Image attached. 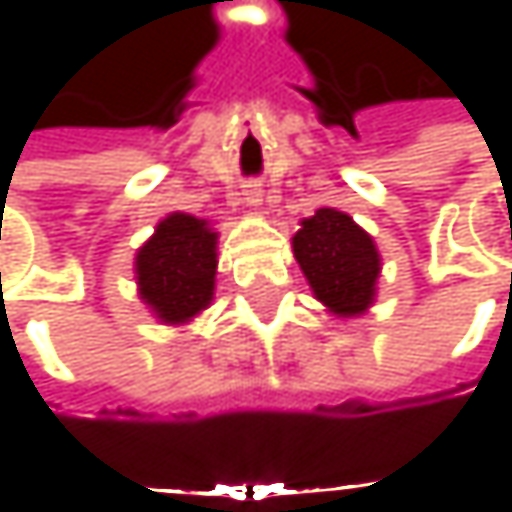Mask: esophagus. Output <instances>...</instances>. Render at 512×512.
Instances as JSON below:
<instances>
[{"instance_id": "1", "label": "esophagus", "mask_w": 512, "mask_h": 512, "mask_svg": "<svg viewBox=\"0 0 512 512\" xmlns=\"http://www.w3.org/2000/svg\"><path fill=\"white\" fill-rule=\"evenodd\" d=\"M243 198H246V204H249V207H257V204L263 201L260 183H246V186H243Z\"/></svg>"}]
</instances>
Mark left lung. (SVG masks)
Segmentation results:
<instances>
[{
  "label": "left lung",
  "instance_id": "obj_1",
  "mask_svg": "<svg viewBox=\"0 0 512 512\" xmlns=\"http://www.w3.org/2000/svg\"><path fill=\"white\" fill-rule=\"evenodd\" d=\"M314 296L341 317H356L370 302L379 278V252L356 222L332 207L317 210L293 237Z\"/></svg>",
  "mask_w": 512,
  "mask_h": 512
}]
</instances>
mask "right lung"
Returning <instances> with one entry per match:
<instances>
[{
	"label": "right lung",
	"instance_id": "right-lung-1",
	"mask_svg": "<svg viewBox=\"0 0 512 512\" xmlns=\"http://www.w3.org/2000/svg\"><path fill=\"white\" fill-rule=\"evenodd\" d=\"M139 293L162 323H183L213 299L216 234L204 219L171 213L136 255Z\"/></svg>",
	"mask_w": 512,
	"mask_h": 512
}]
</instances>
